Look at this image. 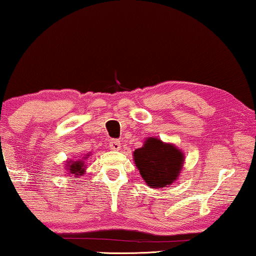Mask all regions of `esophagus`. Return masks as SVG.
Returning <instances> with one entry per match:
<instances>
[{
    "instance_id": "obj_1",
    "label": "esophagus",
    "mask_w": 256,
    "mask_h": 256,
    "mask_svg": "<svg viewBox=\"0 0 256 256\" xmlns=\"http://www.w3.org/2000/svg\"><path fill=\"white\" fill-rule=\"evenodd\" d=\"M108 144H110V148H111L112 150H119V148H122L120 140H119V139H110Z\"/></svg>"
}]
</instances>
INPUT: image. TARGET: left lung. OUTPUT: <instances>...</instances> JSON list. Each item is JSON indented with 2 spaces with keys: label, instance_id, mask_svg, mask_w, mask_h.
<instances>
[{
  "label": "left lung",
  "instance_id": "8db88e82",
  "mask_svg": "<svg viewBox=\"0 0 256 256\" xmlns=\"http://www.w3.org/2000/svg\"><path fill=\"white\" fill-rule=\"evenodd\" d=\"M136 166L150 188L169 186L183 166V154L160 139L148 138L144 146L134 152Z\"/></svg>",
  "mask_w": 256,
  "mask_h": 256
}]
</instances>
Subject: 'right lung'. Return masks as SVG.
Here are the masks:
<instances>
[{
	"mask_svg": "<svg viewBox=\"0 0 256 256\" xmlns=\"http://www.w3.org/2000/svg\"><path fill=\"white\" fill-rule=\"evenodd\" d=\"M84 166H85V163L82 160L79 162H70V164L68 163V166H67L66 169L70 171V174H76V176H79V174H84Z\"/></svg>",
	"mask_w": 256,
	"mask_h": 256,
	"instance_id": "1",
	"label": "right lung"
}]
</instances>
